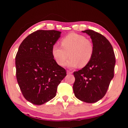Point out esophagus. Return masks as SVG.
Masks as SVG:
<instances>
[{"mask_svg": "<svg viewBox=\"0 0 128 128\" xmlns=\"http://www.w3.org/2000/svg\"><path fill=\"white\" fill-rule=\"evenodd\" d=\"M72 72H70V71H69V70H67L66 71V73H67V74H72Z\"/></svg>", "mask_w": 128, "mask_h": 128, "instance_id": "34e87169", "label": "esophagus"}]
</instances>
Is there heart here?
<instances>
[{
  "instance_id": "obj_1",
  "label": "heart",
  "mask_w": 128,
  "mask_h": 128,
  "mask_svg": "<svg viewBox=\"0 0 128 128\" xmlns=\"http://www.w3.org/2000/svg\"><path fill=\"white\" fill-rule=\"evenodd\" d=\"M62 47L54 45L52 54L56 62L63 66L65 62L69 68H74L79 66L84 67L89 63L94 54V48L92 41L85 36L75 33L68 34L61 40Z\"/></svg>"
}]
</instances>
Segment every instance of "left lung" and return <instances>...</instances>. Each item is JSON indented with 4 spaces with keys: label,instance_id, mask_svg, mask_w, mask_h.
I'll return each instance as SVG.
<instances>
[{
    "label": "left lung",
    "instance_id": "8db88e82",
    "mask_svg": "<svg viewBox=\"0 0 128 128\" xmlns=\"http://www.w3.org/2000/svg\"><path fill=\"white\" fill-rule=\"evenodd\" d=\"M90 36L94 46L92 58L87 66L73 73L75 96L88 103L103 98L114 76L115 56L112 45L105 36L92 30L82 31Z\"/></svg>",
    "mask_w": 128,
    "mask_h": 128
}]
</instances>
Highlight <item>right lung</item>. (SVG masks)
<instances>
[{
  "instance_id": "add662e5",
  "label": "right lung",
  "mask_w": 128,
  "mask_h": 128,
  "mask_svg": "<svg viewBox=\"0 0 128 128\" xmlns=\"http://www.w3.org/2000/svg\"><path fill=\"white\" fill-rule=\"evenodd\" d=\"M61 33L54 30H37L19 46L15 59L17 82L24 98L34 104L42 105L53 99L66 75L52 54V47Z\"/></svg>"
}]
</instances>
